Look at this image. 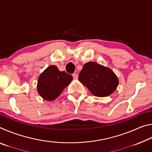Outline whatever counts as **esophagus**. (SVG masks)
Masks as SVG:
<instances>
[{
    "label": "esophagus",
    "instance_id": "esophagus-1",
    "mask_svg": "<svg viewBox=\"0 0 152 152\" xmlns=\"http://www.w3.org/2000/svg\"><path fill=\"white\" fill-rule=\"evenodd\" d=\"M72 76H73V78H74V80H77V79H78V74H76V73L73 74H72Z\"/></svg>",
    "mask_w": 152,
    "mask_h": 152
}]
</instances>
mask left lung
Listing matches in <instances>:
<instances>
[{"mask_svg":"<svg viewBox=\"0 0 152 152\" xmlns=\"http://www.w3.org/2000/svg\"><path fill=\"white\" fill-rule=\"evenodd\" d=\"M78 80L98 97L109 96L119 84V79L112 70L94 61L84 64Z\"/></svg>","mask_w":152,"mask_h":152,"instance_id":"obj_1","label":"left lung"}]
</instances>
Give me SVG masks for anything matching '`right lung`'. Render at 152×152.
<instances>
[{
  "mask_svg": "<svg viewBox=\"0 0 152 152\" xmlns=\"http://www.w3.org/2000/svg\"><path fill=\"white\" fill-rule=\"evenodd\" d=\"M72 79V76L64 71H60L56 66L51 65L38 78L37 92L43 99L53 101L60 96Z\"/></svg>",
  "mask_w": 152,
  "mask_h": 152,
  "instance_id": "add662e5",
  "label": "right lung"
}]
</instances>
